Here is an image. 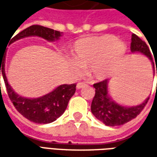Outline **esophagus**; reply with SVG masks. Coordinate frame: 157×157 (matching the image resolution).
<instances>
[{"label":"esophagus","mask_w":157,"mask_h":157,"mask_svg":"<svg viewBox=\"0 0 157 157\" xmlns=\"http://www.w3.org/2000/svg\"><path fill=\"white\" fill-rule=\"evenodd\" d=\"M87 85L86 84H85V83H83V82H78V84H77V88L78 89H81V88L85 87V86H86Z\"/></svg>","instance_id":"obj_1"}]
</instances>
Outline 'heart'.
I'll return each instance as SVG.
<instances>
[{"label": "heart", "instance_id": "obj_1", "mask_svg": "<svg viewBox=\"0 0 157 157\" xmlns=\"http://www.w3.org/2000/svg\"><path fill=\"white\" fill-rule=\"evenodd\" d=\"M125 52V44L113 35L90 36L76 42L72 48L75 61H71V65L77 74L81 72L82 67H88V74L91 78L102 80Z\"/></svg>", "mask_w": 157, "mask_h": 157}]
</instances>
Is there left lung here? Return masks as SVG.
Listing matches in <instances>:
<instances>
[{
  "label": "left lung",
  "mask_w": 157,
  "mask_h": 157,
  "mask_svg": "<svg viewBox=\"0 0 157 157\" xmlns=\"http://www.w3.org/2000/svg\"><path fill=\"white\" fill-rule=\"evenodd\" d=\"M130 50L132 52H141L142 54L146 55L147 57H149V59L154 64L148 46L144 41H142L138 36H136V34L132 35ZM107 84H108L107 79L94 84V87L95 88V95L91 105V111L93 114L106 126H111V127L121 126L135 119L143 110V108L145 107V105L149 100V97H148L147 100H144L143 103L139 105L131 106V107L119 105L111 100L108 94Z\"/></svg>",
  "instance_id": "obj_1"
}]
</instances>
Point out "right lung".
<instances>
[{"mask_svg": "<svg viewBox=\"0 0 157 157\" xmlns=\"http://www.w3.org/2000/svg\"><path fill=\"white\" fill-rule=\"evenodd\" d=\"M62 32L41 25H32L18 33L11 43L29 36H37L48 41H55L61 36ZM4 60L0 59V73L3 76L7 93L15 109L22 116L35 123L47 124L56 121L65 111L70 99L75 94L76 84L59 86L52 93L37 99H26L15 94L9 85L4 71ZM1 86V85H0Z\"/></svg>", "mask_w": 157, "mask_h": 157, "instance_id": "right-lung-1", "label": "right lung"}]
</instances>
